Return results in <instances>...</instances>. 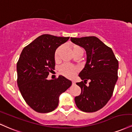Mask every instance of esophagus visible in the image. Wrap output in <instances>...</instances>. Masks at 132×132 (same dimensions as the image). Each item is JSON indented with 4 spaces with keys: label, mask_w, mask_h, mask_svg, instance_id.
<instances>
[{
    "label": "esophagus",
    "mask_w": 132,
    "mask_h": 132,
    "mask_svg": "<svg viewBox=\"0 0 132 132\" xmlns=\"http://www.w3.org/2000/svg\"><path fill=\"white\" fill-rule=\"evenodd\" d=\"M72 84H73V85L76 84V81H75V80H72Z\"/></svg>",
    "instance_id": "obj_1"
}]
</instances>
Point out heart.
<instances>
[{
	"label": "heart",
	"mask_w": 132,
	"mask_h": 132,
	"mask_svg": "<svg viewBox=\"0 0 132 132\" xmlns=\"http://www.w3.org/2000/svg\"><path fill=\"white\" fill-rule=\"evenodd\" d=\"M62 47H63L61 45L59 46L55 50V53H54V58H55V61H58L59 60L60 52L62 50ZM71 48H72V51L74 55L78 53L83 54V50L80 46L77 45H72ZM59 71L61 75L67 77V78L71 79L74 77L76 73L79 72V68L77 66H73V65L63 64L60 66Z\"/></svg>",
	"instance_id": "1"
}]
</instances>
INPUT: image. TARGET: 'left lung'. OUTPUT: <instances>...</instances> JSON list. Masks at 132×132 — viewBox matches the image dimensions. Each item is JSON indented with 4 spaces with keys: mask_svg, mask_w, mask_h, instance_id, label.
<instances>
[{
    "mask_svg": "<svg viewBox=\"0 0 132 132\" xmlns=\"http://www.w3.org/2000/svg\"><path fill=\"white\" fill-rule=\"evenodd\" d=\"M71 42L86 51L87 62L79 76L83 81L76 83L81 93L76 96L75 103L80 110L97 111L111 99L118 76L119 63L110 47L95 36L71 38ZM90 80L89 85H86Z\"/></svg>",
    "mask_w": 132,
    "mask_h": 132,
    "instance_id": "obj_1",
    "label": "left lung"
}]
</instances>
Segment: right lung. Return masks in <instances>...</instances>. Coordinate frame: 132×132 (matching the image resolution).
<instances>
[{
    "label": "right lung",
    "mask_w": 132,
    "mask_h": 132,
    "mask_svg": "<svg viewBox=\"0 0 132 132\" xmlns=\"http://www.w3.org/2000/svg\"><path fill=\"white\" fill-rule=\"evenodd\" d=\"M69 37L43 34L22 50L17 62V84L22 96L33 110L47 113L56 108L59 96L72 82L62 76L47 80L55 70L56 49L67 42Z\"/></svg>",
    "instance_id": "add662e5"
}]
</instances>
